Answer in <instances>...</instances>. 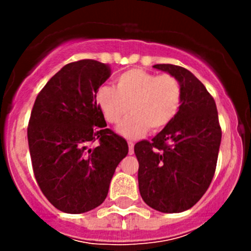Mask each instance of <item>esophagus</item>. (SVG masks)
<instances>
[{
	"mask_svg": "<svg viewBox=\"0 0 251 251\" xmlns=\"http://www.w3.org/2000/svg\"><path fill=\"white\" fill-rule=\"evenodd\" d=\"M128 144V153L133 154V147H135V143L133 142H127Z\"/></svg>",
	"mask_w": 251,
	"mask_h": 251,
	"instance_id": "esophagus-1",
	"label": "esophagus"
}]
</instances>
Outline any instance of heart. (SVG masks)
<instances>
[{
    "label": "heart",
    "instance_id": "heart-1",
    "mask_svg": "<svg viewBox=\"0 0 251 251\" xmlns=\"http://www.w3.org/2000/svg\"><path fill=\"white\" fill-rule=\"evenodd\" d=\"M95 100L105 121L113 125L120 123L130 108L132 114L121 123L119 132L137 138L149 128L159 132L173 123L182 105L183 91L173 75L130 69L116 77L115 87L100 86Z\"/></svg>",
    "mask_w": 251,
    "mask_h": 251
}]
</instances>
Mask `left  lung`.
<instances>
[{
    "label": "left lung",
    "mask_w": 251,
    "mask_h": 251,
    "mask_svg": "<svg viewBox=\"0 0 251 251\" xmlns=\"http://www.w3.org/2000/svg\"><path fill=\"white\" fill-rule=\"evenodd\" d=\"M181 82L183 100L173 123L151 142L135 144L138 187L144 203L161 212H182L199 201L216 170L221 127L205 86L178 65L156 64Z\"/></svg>",
    "instance_id": "left-lung-1"
}]
</instances>
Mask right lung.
<instances>
[{
	"label": "right lung",
	"mask_w": 251,
	"mask_h": 251,
	"mask_svg": "<svg viewBox=\"0 0 251 251\" xmlns=\"http://www.w3.org/2000/svg\"><path fill=\"white\" fill-rule=\"evenodd\" d=\"M110 74L109 65L97 60L69 63L50 77L32 107L27 126L32 170L48 201L63 212L100 206L128 153L127 142L105 128L96 104V92Z\"/></svg>",
	"instance_id": "right-lung-1"
}]
</instances>
